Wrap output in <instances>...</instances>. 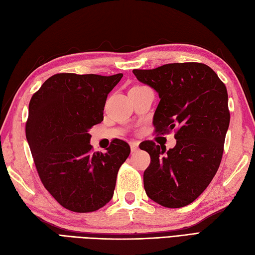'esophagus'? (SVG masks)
Returning a JSON list of instances; mask_svg holds the SVG:
<instances>
[{"label": "esophagus", "instance_id": "34e87169", "mask_svg": "<svg viewBox=\"0 0 255 255\" xmlns=\"http://www.w3.org/2000/svg\"><path fill=\"white\" fill-rule=\"evenodd\" d=\"M130 149H131V152H136V151L139 149V142L137 141L130 142Z\"/></svg>", "mask_w": 255, "mask_h": 255}]
</instances>
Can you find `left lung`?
I'll return each instance as SVG.
<instances>
[{
    "instance_id": "8db88e82",
    "label": "left lung",
    "mask_w": 255,
    "mask_h": 255,
    "mask_svg": "<svg viewBox=\"0 0 255 255\" xmlns=\"http://www.w3.org/2000/svg\"><path fill=\"white\" fill-rule=\"evenodd\" d=\"M132 72L159 94L155 131L165 133L177 127L173 149L152 141L140 145L151 158L143 173L145 193L164 207H184L205 191L218 171L230 123L227 89L204 63H169Z\"/></svg>"
}]
</instances>
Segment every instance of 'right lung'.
Masks as SVG:
<instances>
[{
    "instance_id": "1",
    "label": "right lung",
    "mask_w": 255,
    "mask_h": 255,
    "mask_svg": "<svg viewBox=\"0 0 255 255\" xmlns=\"http://www.w3.org/2000/svg\"><path fill=\"white\" fill-rule=\"evenodd\" d=\"M123 78L58 73L32 95L26 138L38 174L57 202L91 213L112 199L119 167L130 147L115 139L105 153L93 152L90 129L102 123L110 92Z\"/></svg>"
}]
</instances>
